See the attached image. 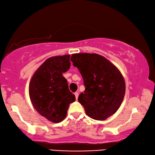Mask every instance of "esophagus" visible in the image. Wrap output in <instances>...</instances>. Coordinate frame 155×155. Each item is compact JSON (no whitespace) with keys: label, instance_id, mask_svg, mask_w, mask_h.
<instances>
[{"label":"esophagus","instance_id":"1","mask_svg":"<svg viewBox=\"0 0 155 155\" xmlns=\"http://www.w3.org/2000/svg\"><path fill=\"white\" fill-rule=\"evenodd\" d=\"M74 95H75L76 99H78V92H75V93H74Z\"/></svg>","mask_w":155,"mask_h":155}]
</instances>
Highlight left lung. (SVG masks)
Wrapping results in <instances>:
<instances>
[{
	"mask_svg": "<svg viewBox=\"0 0 155 155\" xmlns=\"http://www.w3.org/2000/svg\"><path fill=\"white\" fill-rule=\"evenodd\" d=\"M70 60L83 77L85 90L78 100L86 114L100 121L114 114L126 92L124 78L118 68L97 54H74Z\"/></svg>",
	"mask_w": 155,
	"mask_h": 155,
	"instance_id": "8db88e82",
	"label": "left lung"
}]
</instances>
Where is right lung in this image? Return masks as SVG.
<instances>
[{"label":"right lung","instance_id":"right-lung-1","mask_svg":"<svg viewBox=\"0 0 155 155\" xmlns=\"http://www.w3.org/2000/svg\"><path fill=\"white\" fill-rule=\"evenodd\" d=\"M70 55L49 58L31 77L29 94L33 106L39 114L51 122L65 119L68 107L76 98L63 77L70 69Z\"/></svg>","mask_w":155,"mask_h":155}]
</instances>
